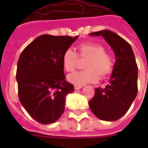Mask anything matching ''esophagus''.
Instances as JSON below:
<instances>
[{
	"instance_id": "obj_1",
	"label": "esophagus",
	"mask_w": 148,
	"mask_h": 148,
	"mask_svg": "<svg viewBox=\"0 0 148 148\" xmlns=\"http://www.w3.org/2000/svg\"><path fill=\"white\" fill-rule=\"evenodd\" d=\"M82 86H77V85H75V86H74V89H75V90H80V89H82Z\"/></svg>"
}]
</instances>
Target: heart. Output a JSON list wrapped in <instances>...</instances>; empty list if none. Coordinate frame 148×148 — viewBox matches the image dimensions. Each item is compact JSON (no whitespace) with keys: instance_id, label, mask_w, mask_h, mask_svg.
<instances>
[{"instance_id":"b5f03b06","label":"heart","mask_w":148,"mask_h":148,"mask_svg":"<svg viewBox=\"0 0 148 148\" xmlns=\"http://www.w3.org/2000/svg\"><path fill=\"white\" fill-rule=\"evenodd\" d=\"M79 60L86 61L85 71L68 76V80L77 86L93 83L112 74L114 68V58L106 51L105 47L97 42H85L77 47V53L71 49L66 50L62 55V63L66 72H74L78 66Z\"/></svg>"}]
</instances>
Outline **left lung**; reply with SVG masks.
I'll list each match as a JSON object with an SVG mask.
<instances>
[{
	"instance_id": "obj_1",
	"label": "left lung",
	"mask_w": 148,
	"mask_h": 148,
	"mask_svg": "<svg viewBox=\"0 0 148 148\" xmlns=\"http://www.w3.org/2000/svg\"><path fill=\"white\" fill-rule=\"evenodd\" d=\"M101 36L116 56L114 68L105 88H96L89 106L97 117L102 121H117L129 109L138 91V67L131 45L117 34L109 30L92 32Z\"/></svg>"
}]
</instances>
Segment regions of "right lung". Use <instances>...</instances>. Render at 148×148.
I'll return each instance as SVG.
<instances>
[{
  "mask_svg": "<svg viewBox=\"0 0 148 148\" xmlns=\"http://www.w3.org/2000/svg\"><path fill=\"white\" fill-rule=\"evenodd\" d=\"M77 36L42 35L24 48L17 62L16 81L21 105L34 120L54 123L65 110L66 97L74 90L66 81L62 55Z\"/></svg>",
  "mask_w": 148,
  "mask_h": 148,
  "instance_id": "right-lung-1",
  "label": "right lung"
}]
</instances>
